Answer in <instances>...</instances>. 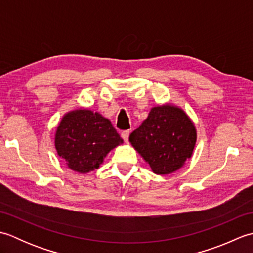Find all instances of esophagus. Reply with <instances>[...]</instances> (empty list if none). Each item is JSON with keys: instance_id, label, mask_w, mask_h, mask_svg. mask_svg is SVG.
Here are the masks:
<instances>
[{"instance_id": "1", "label": "esophagus", "mask_w": 253, "mask_h": 253, "mask_svg": "<svg viewBox=\"0 0 253 253\" xmlns=\"http://www.w3.org/2000/svg\"><path fill=\"white\" fill-rule=\"evenodd\" d=\"M129 135H130L129 130H125V131L122 132V138L124 139V141L128 142V138H129Z\"/></svg>"}]
</instances>
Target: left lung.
<instances>
[{
  "label": "left lung",
  "mask_w": 253,
  "mask_h": 253,
  "mask_svg": "<svg viewBox=\"0 0 253 253\" xmlns=\"http://www.w3.org/2000/svg\"><path fill=\"white\" fill-rule=\"evenodd\" d=\"M136 151L158 175L178 170L192 157L197 129L185 111L170 103L154 106L129 136Z\"/></svg>",
  "instance_id": "8db88e82"
}]
</instances>
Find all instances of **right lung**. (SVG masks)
Masks as SVG:
<instances>
[{"label":"right lung","mask_w":253,"mask_h":253,"mask_svg":"<svg viewBox=\"0 0 253 253\" xmlns=\"http://www.w3.org/2000/svg\"><path fill=\"white\" fill-rule=\"evenodd\" d=\"M57 154L74 171L87 174L99 169L111 150L123 139L110 120L88 109L66 113L56 128Z\"/></svg>","instance_id":"1"}]
</instances>
